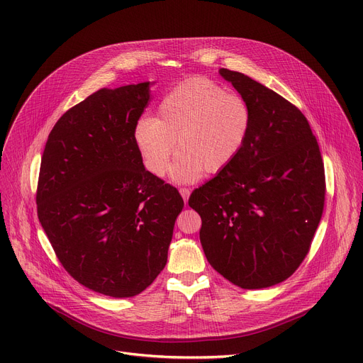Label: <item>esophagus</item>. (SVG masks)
I'll list each match as a JSON object with an SVG mask.
<instances>
[{"mask_svg":"<svg viewBox=\"0 0 363 363\" xmlns=\"http://www.w3.org/2000/svg\"><path fill=\"white\" fill-rule=\"evenodd\" d=\"M179 194L182 196L184 201L186 203V201H188V197H189V194H191V191H189L188 188H179Z\"/></svg>","mask_w":363,"mask_h":363,"instance_id":"esophagus-1","label":"esophagus"}]
</instances>
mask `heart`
Here are the masks:
<instances>
[{
	"label": "heart",
	"instance_id": "b5f03b06",
	"mask_svg": "<svg viewBox=\"0 0 363 363\" xmlns=\"http://www.w3.org/2000/svg\"><path fill=\"white\" fill-rule=\"evenodd\" d=\"M250 130L252 110L241 95L193 78L164 95L156 118L144 116L137 122L133 141L145 169L155 177L166 174L177 150L179 155L170 167V179L194 184L206 172L219 174L230 166Z\"/></svg>",
	"mask_w": 363,
	"mask_h": 363
}]
</instances>
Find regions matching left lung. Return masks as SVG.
<instances>
[{"label": "left lung", "mask_w": 363, "mask_h": 363, "mask_svg": "<svg viewBox=\"0 0 363 363\" xmlns=\"http://www.w3.org/2000/svg\"><path fill=\"white\" fill-rule=\"evenodd\" d=\"M252 110L249 140L235 160L194 189L204 255L245 290L291 277L306 257L325 200V172L304 114L249 76L220 69Z\"/></svg>", "instance_id": "1"}]
</instances>
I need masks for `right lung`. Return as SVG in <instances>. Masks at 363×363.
<instances>
[{
  "instance_id": "obj_1",
  "label": "right lung",
  "mask_w": 363,
  "mask_h": 363,
  "mask_svg": "<svg viewBox=\"0 0 363 363\" xmlns=\"http://www.w3.org/2000/svg\"><path fill=\"white\" fill-rule=\"evenodd\" d=\"M148 101L150 82L91 94L57 121L41 159L38 218L57 257L84 287L116 298L163 271L184 207L133 141Z\"/></svg>"
}]
</instances>
